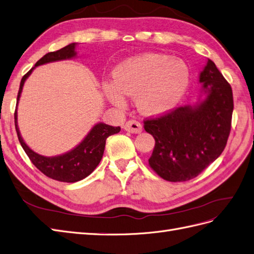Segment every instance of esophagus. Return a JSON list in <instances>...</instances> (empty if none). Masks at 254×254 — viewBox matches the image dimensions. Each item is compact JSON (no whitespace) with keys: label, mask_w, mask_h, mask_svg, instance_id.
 Instances as JSON below:
<instances>
[{"label":"esophagus","mask_w":254,"mask_h":254,"mask_svg":"<svg viewBox=\"0 0 254 254\" xmlns=\"http://www.w3.org/2000/svg\"><path fill=\"white\" fill-rule=\"evenodd\" d=\"M124 128H125L126 131L131 133H140L142 131V125L137 121H128Z\"/></svg>","instance_id":"34e87169"}]
</instances>
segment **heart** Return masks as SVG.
I'll list each match as a JSON object with an SVG mask.
<instances>
[{
  "label": "heart",
  "mask_w": 254,
  "mask_h": 254,
  "mask_svg": "<svg viewBox=\"0 0 254 254\" xmlns=\"http://www.w3.org/2000/svg\"><path fill=\"white\" fill-rule=\"evenodd\" d=\"M190 85L189 66L169 55L145 53L124 60L116 66L114 80L104 92L115 106H124L126 96H134L135 107L146 116L171 112Z\"/></svg>",
  "instance_id": "heart-1"
}]
</instances>
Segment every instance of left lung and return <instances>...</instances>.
Returning a JSON list of instances; mask_svg holds the SVG:
<instances>
[{
  "instance_id": "obj_1",
  "label": "left lung",
  "mask_w": 254,
  "mask_h": 254,
  "mask_svg": "<svg viewBox=\"0 0 254 254\" xmlns=\"http://www.w3.org/2000/svg\"><path fill=\"white\" fill-rule=\"evenodd\" d=\"M198 100L174 112L144 122L145 131L155 139L148 164L170 182L198 176L218 158L231 131L233 91L213 61L199 73Z\"/></svg>"
}]
</instances>
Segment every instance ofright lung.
<instances>
[{
    "mask_svg": "<svg viewBox=\"0 0 254 254\" xmlns=\"http://www.w3.org/2000/svg\"><path fill=\"white\" fill-rule=\"evenodd\" d=\"M77 43H71V44L59 49L57 52L48 53L35 64L32 69L21 78L20 87L17 97V107L15 111V126L18 134V139H19L20 144L24 152L27 153L29 158L31 159V162H32L36 168L42 171L45 176L54 179V180L67 183H74L83 180V179L88 177L91 172L96 169V167L100 163V160L103 156L104 147H106V141L108 137L120 132L121 128L107 125V124H104L102 122L97 123L96 125L90 129V131L87 133V135L82 140V142L74 147L73 150L57 156H44L34 152L32 148H30L22 139L19 127H18L17 109L23 85L35 67L46 64L56 63V61L69 60L75 58L77 56Z\"/></svg>",
    "mask_w": 254,
    "mask_h": 254,
    "instance_id": "right-lung-1",
    "label": "right lung"
}]
</instances>
